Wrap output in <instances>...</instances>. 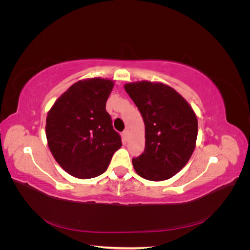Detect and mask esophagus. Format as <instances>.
Here are the masks:
<instances>
[{
	"label": "esophagus",
	"instance_id": "1",
	"mask_svg": "<svg viewBox=\"0 0 250 250\" xmlns=\"http://www.w3.org/2000/svg\"><path fill=\"white\" fill-rule=\"evenodd\" d=\"M122 137H123V140L126 142L127 139H128V130L127 129L122 132Z\"/></svg>",
	"mask_w": 250,
	"mask_h": 250
}]
</instances>
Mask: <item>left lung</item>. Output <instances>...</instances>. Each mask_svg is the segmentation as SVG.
Instances as JSON below:
<instances>
[{"mask_svg": "<svg viewBox=\"0 0 250 250\" xmlns=\"http://www.w3.org/2000/svg\"><path fill=\"white\" fill-rule=\"evenodd\" d=\"M145 123V150L132 158L143 178L162 181L183 169L196 146L198 121L185 98L162 82L137 81L124 85Z\"/></svg>", "mask_w": 250, "mask_h": 250, "instance_id": "obj_1", "label": "left lung"}]
</instances>
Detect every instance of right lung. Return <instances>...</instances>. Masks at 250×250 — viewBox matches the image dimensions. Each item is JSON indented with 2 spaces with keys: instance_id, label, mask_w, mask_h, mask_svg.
Masks as SVG:
<instances>
[{
  "instance_id": "add662e5",
  "label": "right lung",
  "mask_w": 250,
  "mask_h": 250,
  "mask_svg": "<svg viewBox=\"0 0 250 250\" xmlns=\"http://www.w3.org/2000/svg\"><path fill=\"white\" fill-rule=\"evenodd\" d=\"M113 85V80L100 77L79 80L48 111L49 149L60 167L74 177L101 175L122 146L105 108Z\"/></svg>"
}]
</instances>
